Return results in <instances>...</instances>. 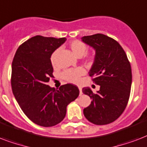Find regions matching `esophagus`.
<instances>
[{"mask_svg":"<svg viewBox=\"0 0 147 147\" xmlns=\"http://www.w3.org/2000/svg\"><path fill=\"white\" fill-rule=\"evenodd\" d=\"M79 90H80V96H81L82 94H83V92H82L81 87H80V86H79Z\"/></svg>","mask_w":147,"mask_h":147,"instance_id":"1","label":"esophagus"}]
</instances>
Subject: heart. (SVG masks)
Segmentation results:
<instances>
[{
  "label": "heart",
  "mask_w": 147,
  "mask_h": 147,
  "mask_svg": "<svg viewBox=\"0 0 147 147\" xmlns=\"http://www.w3.org/2000/svg\"><path fill=\"white\" fill-rule=\"evenodd\" d=\"M70 48L75 55L77 56V57H82L83 56L86 54V51H87V46L84 44V42L80 41V40H74L70 44ZM58 51L59 50H56L51 57V62L52 65H56L57 63V57ZM92 57H88L87 60L90 61ZM84 74V70L83 68L78 67L74 68V69H68V70H64L61 77L63 80H65L67 81L70 82V83H74L76 84L79 81L80 77H81L82 75Z\"/></svg>",
  "instance_id": "b5f03b06"
}]
</instances>
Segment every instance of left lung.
I'll use <instances>...</instances> for the list:
<instances>
[{
    "instance_id": "1",
    "label": "left lung",
    "mask_w": 147,
    "mask_h": 147,
    "mask_svg": "<svg viewBox=\"0 0 147 147\" xmlns=\"http://www.w3.org/2000/svg\"><path fill=\"white\" fill-rule=\"evenodd\" d=\"M81 40L95 51L89 74L100 86L96 93L90 87L82 90L92 100L89 107L84 109V114L94 124H109L122 114L129 100L132 84L130 63L122 47L111 37L96 34L84 36Z\"/></svg>"
}]
</instances>
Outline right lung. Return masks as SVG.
I'll list each match as a JSON object with an SVG mask.
<instances>
[{"label": "right lung", "instance_id": "obj_1", "mask_svg": "<svg viewBox=\"0 0 147 147\" xmlns=\"http://www.w3.org/2000/svg\"><path fill=\"white\" fill-rule=\"evenodd\" d=\"M66 40L37 35L18 47L12 62L14 97L24 114L41 127L60 123L68 104L79 96V89L74 84H64L57 90L47 85L53 77L51 55Z\"/></svg>", "mask_w": 147, "mask_h": 147}]
</instances>
